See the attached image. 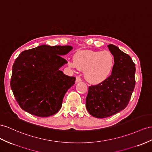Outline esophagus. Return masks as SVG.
<instances>
[{
    "label": "esophagus",
    "instance_id": "1",
    "mask_svg": "<svg viewBox=\"0 0 152 152\" xmlns=\"http://www.w3.org/2000/svg\"><path fill=\"white\" fill-rule=\"evenodd\" d=\"M82 81V79L81 78L80 76H76V83L80 82V81Z\"/></svg>",
    "mask_w": 152,
    "mask_h": 152
}]
</instances>
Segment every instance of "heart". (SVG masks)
I'll use <instances>...</instances> for the list:
<instances>
[{"mask_svg": "<svg viewBox=\"0 0 152 152\" xmlns=\"http://www.w3.org/2000/svg\"><path fill=\"white\" fill-rule=\"evenodd\" d=\"M74 61L68 62L70 67L85 71V78L94 83L107 78L113 71L115 64L113 54L108 50H80L75 54Z\"/></svg>", "mask_w": 152, "mask_h": 152, "instance_id": "heart-1", "label": "heart"}]
</instances>
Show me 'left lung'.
<instances>
[{
  "label": "left lung",
  "mask_w": 152,
  "mask_h": 152,
  "mask_svg": "<svg viewBox=\"0 0 152 152\" xmlns=\"http://www.w3.org/2000/svg\"><path fill=\"white\" fill-rule=\"evenodd\" d=\"M115 64L111 75L88 87L87 110L97 118H105L126 108L135 85V64L128 54L112 44L108 45Z\"/></svg>",
  "instance_id": "8db88e82"
}]
</instances>
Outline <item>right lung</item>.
Masks as SVG:
<instances>
[{"mask_svg": "<svg viewBox=\"0 0 152 152\" xmlns=\"http://www.w3.org/2000/svg\"><path fill=\"white\" fill-rule=\"evenodd\" d=\"M71 46L43 45L22 52L13 65L10 85L17 102L23 110L38 117L55 114L61 107L75 77L59 69L67 61L61 56Z\"/></svg>", "mask_w": 152, "mask_h": 152, "instance_id": "obj_1", "label": "right lung"}]
</instances>
